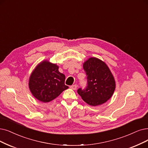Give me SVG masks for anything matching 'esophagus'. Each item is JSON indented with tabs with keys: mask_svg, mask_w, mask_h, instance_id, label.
<instances>
[{
	"mask_svg": "<svg viewBox=\"0 0 148 148\" xmlns=\"http://www.w3.org/2000/svg\"><path fill=\"white\" fill-rule=\"evenodd\" d=\"M70 88H72V89H73V90H76V88H77V86H76V84H75V85H72V86H70Z\"/></svg>",
	"mask_w": 148,
	"mask_h": 148,
	"instance_id": "esophagus-1",
	"label": "esophagus"
}]
</instances>
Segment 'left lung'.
<instances>
[{
    "mask_svg": "<svg viewBox=\"0 0 148 148\" xmlns=\"http://www.w3.org/2000/svg\"><path fill=\"white\" fill-rule=\"evenodd\" d=\"M83 69L87 75V86L84 90L79 88L78 93L92 106L108 101L113 95L116 84L107 64L98 58L91 57L84 62Z\"/></svg>",
    "mask_w": 148,
    "mask_h": 148,
    "instance_id": "left-lung-1",
    "label": "left lung"
}]
</instances>
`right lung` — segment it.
Returning <instances> with one entry per match:
<instances>
[{"instance_id": "add662e5", "label": "right lung", "mask_w": 148, "mask_h": 148, "mask_svg": "<svg viewBox=\"0 0 148 148\" xmlns=\"http://www.w3.org/2000/svg\"><path fill=\"white\" fill-rule=\"evenodd\" d=\"M56 64L44 60L37 65L29 78V90L39 101L48 103L55 99L69 87L66 76L59 72Z\"/></svg>"}]
</instances>
